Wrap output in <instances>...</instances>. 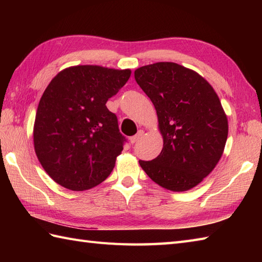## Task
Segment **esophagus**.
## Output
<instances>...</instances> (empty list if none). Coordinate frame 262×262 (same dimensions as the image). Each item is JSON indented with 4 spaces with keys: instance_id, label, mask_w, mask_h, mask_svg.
<instances>
[{
    "instance_id": "1",
    "label": "esophagus",
    "mask_w": 262,
    "mask_h": 262,
    "mask_svg": "<svg viewBox=\"0 0 262 262\" xmlns=\"http://www.w3.org/2000/svg\"><path fill=\"white\" fill-rule=\"evenodd\" d=\"M144 135V132L143 130H140L137 133V134L135 135V136H132L130 138H129V141H130V143L132 144H134V143H136L138 140H140V138L142 137Z\"/></svg>"
}]
</instances>
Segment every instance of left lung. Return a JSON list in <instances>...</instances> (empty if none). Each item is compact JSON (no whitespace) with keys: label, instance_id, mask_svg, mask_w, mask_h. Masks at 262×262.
<instances>
[{"label":"left lung","instance_id":"8db88e82","mask_svg":"<svg viewBox=\"0 0 262 262\" xmlns=\"http://www.w3.org/2000/svg\"><path fill=\"white\" fill-rule=\"evenodd\" d=\"M135 80L157 110L163 148L152 161L140 160L151 179L171 191L196 187L224 152L229 122L220 98L197 72L171 62L145 65Z\"/></svg>","mask_w":262,"mask_h":262}]
</instances>
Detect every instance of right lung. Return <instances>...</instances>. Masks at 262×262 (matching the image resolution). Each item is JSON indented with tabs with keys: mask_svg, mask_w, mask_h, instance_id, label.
<instances>
[{
	"mask_svg": "<svg viewBox=\"0 0 262 262\" xmlns=\"http://www.w3.org/2000/svg\"><path fill=\"white\" fill-rule=\"evenodd\" d=\"M130 74L128 69L71 66L46 88L33 125V145L43 170L58 185L83 191L111 173L126 140L105 103Z\"/></svg>",
	"mask_w": 262,
	"mask_h": 262,
	"instance_id": "add662e5",
	"label": "right lung"
}]
</instances>
